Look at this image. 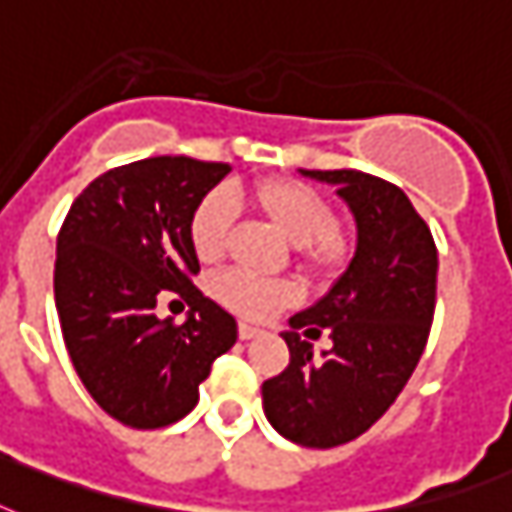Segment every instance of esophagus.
Returning a JSON list of instances; mask_svg holds the SVG:
<instances>
[{
    "mask_svg": "<svg viewBox=\"0 0 512 512\" xmlns=\"http://www.w3.org/2000/svg\"><path fill=\"white\" fill-rule=\"evenodd\" d=\"M263 334V328H257V326H249V323H239V339H244V342H247V339H255V336H260Z\"/></svg>",
    "mask_w": 512,
    "mask_h": 512,
    "instance_id": "obj_1",
    "label": "esophagus"
}]
</instances>
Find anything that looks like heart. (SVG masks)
Segmentation results:
<instances>
[{"mask_svg": "<svg viewBox=\"0 0 512 512\" xmlns=\"http://www.w3.org/2000/svg\"><path fill=\"white\" fill-rule=\"evenodd\" d=\"M252 205L297 247L299 263L310 276H331L350 257V247L336 228L334 207L321 191L294 178H263L247 191ZM236 202L226 191L202 197L189 220L191 247L202 263L223 257L234 231ZM213 297L231 313L263 321L297 297L289 281L257 276L247 268H228L213 278Z\"/></svg>", "mask_w": 512, "mask_h": 512, "instance_id": "heart-1", "label": "heart"}]
</instances>
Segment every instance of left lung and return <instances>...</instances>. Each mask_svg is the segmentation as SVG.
Returning <instances> with one entry per match:
<instances>
[{
    "mask_svg": "<svg viewBox=\"0 0 512 512\" xmlns=\"http://www.w3.org/2000/svg\"><path fill=\"white\" fill-rule=\"evenodd\" d=\"M336 186L357 220L350 268L286 331L289 365L263 384L270 426L302 447H339L371 429L405 389L429 342L436 244L400 186L363 170H302ZM335 347L312 357L307 338Z\"/></svg>",
    "mask_w": 512,
    "mask_h": 512,
    "instance_id": "8db88e82",
    "label": "left lung"
}]
</instances>
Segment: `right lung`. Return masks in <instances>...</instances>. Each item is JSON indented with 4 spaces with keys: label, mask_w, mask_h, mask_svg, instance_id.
<instances>
[{
    "label": "right lung",
    "mask_w": 512,
    "mask_h": 512,
    "mask_svg": "<svg viewBox=\"0 0 512 512\" xmlns=\"http://www.w3.org/2000/svg\"><path fill=\"white\" fill-rule=\"evenodd\" d=\"M228 162L147 157L94 178L57 234L54 305L86 392L131 429L181 421L236 321L191 278L199 273L189 220ZM190 305L184 324L156 318V299Z\"/></svg>",
    "instance_id": "1"
}]
</instances>
